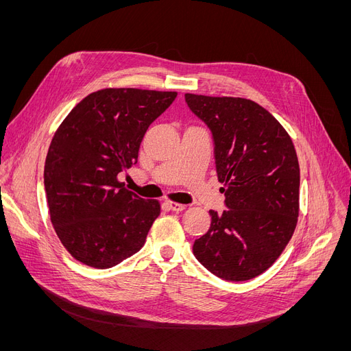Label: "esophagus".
Instances as JSON below:
<instances>
[{
  "label": "esophagus",
  "mask_w": 351,
  "mask_h": 351,
  "mask_svg": "<svg viewBox=\"0 0 351 351\" xmlns=\"http://www.w3.org/2000/svg\"><path fill=\"white\" fill-rule=\"evenodd\" d=\"M165 205H166V208H168L172 212H182V210L186 209L185 205H180V204H176V202H171V200H166Z\"/></svg>",
  "instance_id": "1"
}]
</instances>
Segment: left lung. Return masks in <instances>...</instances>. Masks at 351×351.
Here are the masks:
<instances>
[{
	"instance_id": "8db88e82",
	"label": "left lung",
	"mask_w": 351,
	"mask_h": 351,
	"mask_svg": "<svg viewBox=\"0 0 351 351\" xmlns=\"http://www.w3.org/2000/svg\"><path fill=\"white\" fill-rule=\"evenodd\" d=\"M185 101L212 132L228 208L209 210L210 228L193 254L220 279L250 280L278 261L296 229V149L279 121L250 99L186 94Z\"/></svg>"
}]
</instances>
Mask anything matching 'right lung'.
<instances>
[{"instance_id":"1","label":"right lung","mask_w":351,"mask_h":351,"mask_svg":"<svg viewBox=\"0 0 351 351\" xmlns=\"http://www.w3.org/2000/svg\"><path fill=\"white\" fill-rule=\"evenodd\" d=\"M176 95L101 89L85 97L55 132L44 185L51 222L73 259L109 269L145 245L160 205L125 189L118 175L138 162L147 128Z\"/></svg>"}]
</instances>
